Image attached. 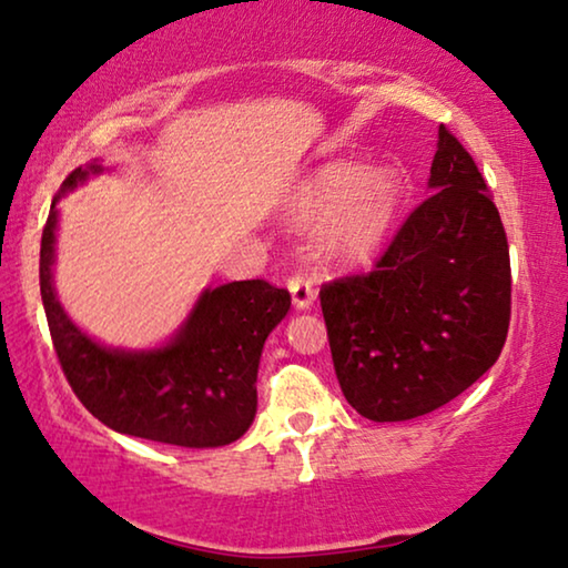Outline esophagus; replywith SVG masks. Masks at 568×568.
Wrapping results in <instances>:
<instances>
[{"label": "esophagus", "mask_w": 568, "mask_h": 568, "mask_svg": "<svg viewBox=\"0 0 568 568\" xmlns=\"http://www.w3.org/2000/svg\"><path fill=\"white\" fill-rule=\"evenodd\" d=\"M286 286H290L294 307H297V310H307L310 304L315 302V286H312L307 274L290 276V282H286Z\"/></svg>", "instance_id": "esophagus-1"}]
</instances>
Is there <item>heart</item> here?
Here are the masks:
<instances>
[{"label": "heart", "instance_id": "1", "mask_svg": "<svg viewBox=\"0 0 568 568\" xmlns=\"http://www.w3.org/2000/svg\"><path fill=\"white\" fill-rule=\"evenodd\" d=\"M405 200V182L389 166L364 169L333 163L317 171L294 202V220L317 227L325 258L361 264L384 243Z\"/></svg>", "mask_w": 568, "mask_h": 568}]
</instances>
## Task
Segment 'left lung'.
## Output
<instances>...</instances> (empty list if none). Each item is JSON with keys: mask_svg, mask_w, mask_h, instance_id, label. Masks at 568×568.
I'll return each instance as SVG.
<instances>
[{"mask_svg": "<svg viewBox=\"0 0 568 568\" xmlns=\"http://www.w3.org/2000/svg\"><path fill=\"white\" fill-rule=\"evenodd\" d=\"M430 196L368 274L323 284L320 304L348 405L374 423L413 420L468 389L509 327L507 235L471 155L446 125Z\"/></svg>", "mask_w": 568, "mask_h": 568, "instance_id": "1", "label": "left lung"}]
</instances>
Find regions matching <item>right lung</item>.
Masks as SVG:
<instances>
[{
    "label": "right lung",
    "instance_id": "right-lung-1",
    "mask_svg": "<svg viewBox=\"0 0 568 568\" xmlns=\"http://www.w3.org/2000/svg\"><path fill=\"white\" fill-rule=\"evenodd\" d=\"M100 171L97 163L71 171L63 189ZM59 196L40 241V297L55 356L81 405L112 430L171 446L217 448L241 438L256 417L261 351L290 312V292L264 278L223 284L202 294L163 348H104L81 333L55 300L51 266Z\"/></svg>",
    "mask_w": 568,
    "mask_h": 568
}]
</instances>
